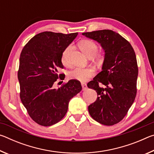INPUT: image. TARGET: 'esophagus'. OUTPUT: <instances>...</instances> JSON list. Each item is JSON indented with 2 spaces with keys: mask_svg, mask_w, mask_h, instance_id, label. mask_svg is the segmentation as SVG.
Instances as JSON below:
<instances>
[{
  "mask_svg": "<svg viewBox=\"0 0 154 154\" xmlns=\"http://www.w3.org/2000/svg\"><path fill=\"white\" fill-rule=\"evenodd\" d=\"M82 86L83 88V90H85L87 88V85L85 83H82Z\"/></svg>",
  "mask_w": 154,
  "mask_h": 154,
  "instance_id": "esophagus-1",
  "label": "esophagus"
}]
</instances>
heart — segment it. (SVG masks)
<instances>
[{
	"instance_id": "obj_1",
	"label": "heart",
	"mask_w": 154,
	"mask_h": 154,
	"mask_svg": "<svg viewBox=\"0 0 154 154\" xmlns=\"http://www.w3.org/2000/svg\"><path fill=\"white\" fill-rule=\"evenodd\" d=\"M79 48L83 53L89 58H92L98 50V47L95 42L92 40L84 39L78 43ZM72 49V46L69 45L65 48L62 54L61 61L65 66L69 64V54ZM96 73L95 69L93 67L81 68L77 67L69 72V77L72 79H76L80 82H85L93 77Z\"/></svg>"
}]
</instances>
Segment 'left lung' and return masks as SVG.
I'll return each instance as SVG.
<instances>
[{
	"label": "left lung",
	"instance_id": "obj_1",
	"mask_svg": "<svg viewBox=\"0 0 154 154\" xmlns=\"http://www.w3.org/2000/svg\"><path fill=\"white\" fill-rule=\"evenodd\" d=\"M82 35L100 43L105 52L102 71L88 83V87L98 94L95 102L88 106V111L96 122L112 126L124 119L136 97L138 65L135 52L128 41L111 30Z\"/></svg>",
	"mask_w": 154,
	"mask_h": 154
}]
</instances>
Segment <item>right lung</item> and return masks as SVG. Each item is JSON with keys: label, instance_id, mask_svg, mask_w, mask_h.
I'll return each instance as SVG.
<instances>
[{"label": "right lung", "instance_id": "add662e5", "mask_svg": "<svg viewBox=\"0 0 154 154\" xmlns=\"http://www.w3.org/2000/svg\"><path fill=\"white\" fill-rule=\"evenodd\" d=\"M78 35L41 32L26 44L20 54L17 77L20 96L30 117L36 123L49 126L58 123L66 115L71 99L82 90L80 82L71 79L58 89L54 85L63 69L62 54Z\"/></svg>", "mask_w": 154, "mask_h": 154}]
</instances>
